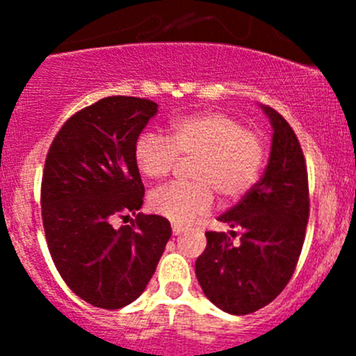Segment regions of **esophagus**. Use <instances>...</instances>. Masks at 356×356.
<instances>
[{"instance_id":"34e87169","label":"esophagus","mask_w":356,"mask_h":356,"mask_svg":"<svg viewBox=\"0 0 356 356\" xmlns=\"http://www.w3.org/2000/svg\"><path fill=\"white\" fill-rule=\"evenodd\" d=\"M172 232H174V236H181V234H186V232H188V229L181 227V225H177V224H174V225H172Z\"/></svg>"}]
</instances>
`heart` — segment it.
<instances>
[{
  "instance_id": "heart-1",
  "label": "heart",
  "mask_w": 356,
  "mask_h": 356,
  "mask_svg": "<svg viewBox=\"0 0 356 356\" xmlns=\"http://www.w3.org/2000/svg\"><path fill=\"white\" fill-rule=\"evenodd\" d=\"M179 156L191 158L193 182H172L149 195V208L184 225L207 213L213 191L222 201L245 196L260 175L265 149L260 136L222 111H201L172 120L168 138L143 132L134 145V161L145 177H167Z\"/></svg>"
}]
</instances>
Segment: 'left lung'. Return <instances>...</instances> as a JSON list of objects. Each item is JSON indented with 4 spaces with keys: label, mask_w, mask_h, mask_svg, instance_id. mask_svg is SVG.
Returning <instances> with one entry per match:
<instances>
[{
    "label": "left lung",
    "mask_w": 356,
    "mask_h": 356,
    "mask_svg": "<svg viewBox=\"0 0 356 356\" xmlns=\"http://www.w3.org/2000/svg\"><path fill=\"white\" fill-rule=\"evenodd\" d=\"M272 125V146L264 177L218 220L236 232H207L196 260L204 296L231 315L260 310L279 296L293 275L307 231L310 200L303 152L282 115L260 105Z\"/></svg>",
    "instance_id": "left-lung-1"
}]
</instances>
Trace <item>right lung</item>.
<instances>
[{"instance_id":"1","label":"right lung","mask_w":356,"mask_h":356,"mask_svg":"<svg viewBox=\"0 0 356 356\" xmlns=\"http://www.w3.org/2000/svg\"><path fill=\"white\" fill-rule=\"evenodd\" d=\"M156 111L152 99H99L68 118L46 156L41 208L49 253L68 288L92 307L117 310L138 300L172 236L167 218L138 213L145 186L134 145ZM127 211L136 218L115 229L113 217Z\"/></svg>"}]
</instances>
